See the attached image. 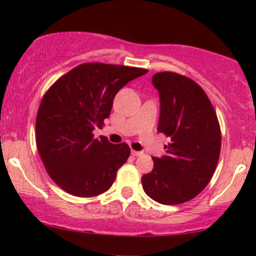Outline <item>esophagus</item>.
<instances>
[{
  "label": "esophagus",
  "instance_id": "obj_1",
  "mask_svg": "<svg viewBox=\"0 0 256 256\" xmlns=\"http://www.w3.org/2000/svg\"><path fill=\"white\" fill-rule=\"evenodd\" d=\"M131 154L134 155V156H140V155H142V152H137V150H134V149H132Z\"/></svg>",
  "mask_w": 256,
  "mask_h": 256
}]
</instances>
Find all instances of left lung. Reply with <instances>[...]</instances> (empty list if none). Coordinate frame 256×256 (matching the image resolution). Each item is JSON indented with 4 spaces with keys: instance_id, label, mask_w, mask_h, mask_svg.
<instances>
[{
    "instance_id": "obj_1",
    "label": "left lung",
    "mask_w": 256,
    "mask_h": 256,
    "mask_svg": "<svg viewBox=\"0 0 256 256\" xmlns=\"http://www.w3.org/2000/svg\"><path fill=\"white\" fill-rule=\"evenodd\" d=\"M160 98L158 131L171 138L166 155L152 158L143 190L162 204H179L198 196L216 171L222 146L216 113L198 83L174 72L152 76Z\"/></svg>"
}]
</instances>
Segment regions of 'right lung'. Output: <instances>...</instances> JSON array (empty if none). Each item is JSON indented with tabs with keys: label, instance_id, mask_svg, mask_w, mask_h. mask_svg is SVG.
<instances>
[{
	"label": "right lung",
	"instance_id": "1",
	"mask_svg": "<svg viewBox=\"0 0 256 256\" xmlns=\"http://www.w3.org/2000/svg\"><path fill=\"white\" fill-rule=\"evenodd\" d=\"M137 67L89 62L58 79L43 96L36 119V143L43 165L61 189L78 198L107 192L130 156L126 143L94 138L118 91L146 74Z\"/></svg>",
	"mask_w": 256,
	"mask_h": 256
}]
</instances>
